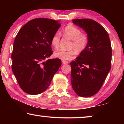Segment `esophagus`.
<instances>
[{
	"label": "esophagus",
	"instance_id": "1",
	"mask_svg": "<svg viewBox=\"0 0 124 124\" xmlns=\"http://www.w3.org/2000/svg\"><path fill=\"white\" fill-rule=\"evenodd\" d=\"M62 63L63 64H67L68 63V62L67 61H62Z\"/></svg>",
	"mask_w": 124,
	"mask_h": 124
}]
</instances>
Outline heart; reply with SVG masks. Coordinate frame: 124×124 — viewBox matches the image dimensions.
I'll use <instances>...</instances> for the list:
<instances>
[{"label":"heart","mask_w":124,"mask_h":124,"mask_svg":"<svg viewBox=\"0 0 124 124\" xmlns=\"http://www.w3.org/2000/svg\"><path fill=\"white\" fill-rule=\"evenodd\" d=\"M62 33L64 37L72 40L70 44L71 49H74L70 51L59 50L54 52V55L56 58L65 61L70 60L75 57L77 54L76 50L78 52L84 51L89 43V37L86 34L81 33L79 28L73 24H69L65 27L62 31ZM60 37L58 33H56L52 36L51 40V44L54 49L59 47ZM76 49L75 50V49Z\"/></svg>","instance_id":"b5f03b06"}]
</instances>
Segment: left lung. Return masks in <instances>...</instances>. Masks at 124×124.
Wrapping results in <instances>:
<instances>
[{"label": "left lung", "instance_id": "8db88e82", "mask_svg": "<svg viewBox=\"0 0 124 124\" xmlns=\"http://www.w3.org/2000/svg\"><path fill=\"white\" fill-rule=\"evenodd\" d=\"M89 37L84 51L70 62L71 84L78 95L89 97L95 95L103 84L111 68L112 47L109 34L100 23L91 19H75Z\"/></svg>", "mask_w": 124, "mask_h": 124}]
</instances>
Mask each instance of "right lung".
<instances>
[{"label":"right lung","mask_w":124,"mask_h":124,"mask_svg":"<svg viewBox=\"0 0 124 124\" xmlns=\"http://www.w3.org/2000/svg\"><path fill=\"white\" fill-rule=\"evenodd\" d=\"M61 26L59 21L35 18L25 24L15 39L12 70L24 92H44L61 66L59 58L47 59L53 52L51 40Z\"/></svg>","instance_id":"right-lung-1"}]
</instances>
